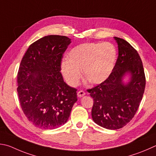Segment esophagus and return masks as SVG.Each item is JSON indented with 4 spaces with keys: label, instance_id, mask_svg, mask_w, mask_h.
Returning a JSON list of instances; mask_svg holds the SVG:
<instances>
[{
    "label": "esophagus",
    "instance_id": "34e87169",
    "mask_svg": "<svg viewBox=\"0 0 156 156\" xmlns=\"http://www.w3.org/2000/svg\"><path fill=\"white\" fill-rule=\"evenodd\" d=\"M77 95H78V98L83 97V96L85 95V92L83 91V90H80V91H78L77 93Z\"/></svg>",
    "mask_w": 156,
    "mask_h": 156
}]
</instances>
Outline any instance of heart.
<instances>
[{
	"instance_id": "1",
	"label": "heart",
	"mask_w": 156,
	"mask_h": 156,
	"mask_svg": "<svg viewBox=\"0 0 156 156\" xmlns=\"http://www.w3.org/2000/svg\"><path fill=\"white\" fill-rule=\"evenodd\" d=\"M116 50L108 42L101 44L84 43L71 50L68 59L61 62V72L67 83L77 86L82 78L93 84L105 81L111 73L116 60Z\"/></svg>"
}]
</instances>
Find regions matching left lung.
I'll return each mask as SVG.
<instances>
[{"mask_svg":"<svg viewBox=\"0 0 156 156\" xmlns=\"http://www.w3.org/2000/svg\"><path fill=\"white\" fill-rule=\"evenodd\" d=\"M118 45L116 64L105 81L88 90L93 98L92 119L108 129L122 128L132 119L145 88V76L139 55L128 42L114 37ZM126 76L129 78L125 81Z\"/></svg>","mask_w":156,"mask_h":156,"instance_id":"1","label":"left lung"}]
</instances>
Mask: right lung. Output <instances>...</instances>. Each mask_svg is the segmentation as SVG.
Segmentation results:
<instances>
[{
    "instance_id": "add662e5",
    "label": "right lung",
    "mask_w": 156,
    "mask_h": 156,
    "mask_svg": "<svg viewBox=\"0 0 156 156\" xmlns=\"http://www.w3.org/2000/svg\"><path fill=\"white\" fill-rule=\"evenodd\" d=\"M66 36L48 35L29 47L18 73V93L28 120L44 129L66 123L77 101L76 89L61 73L63 54L71 44Z\"/></svg>"
}]
</instances>
